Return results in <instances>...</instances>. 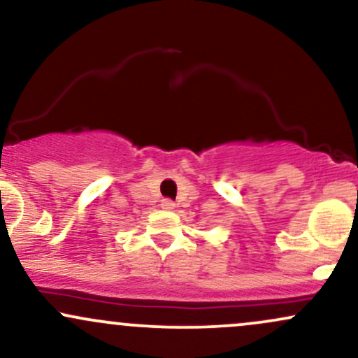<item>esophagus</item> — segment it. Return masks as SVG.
I'll return each instance as SVG.
<instances>
[{
	"label": "esophagus",
	"mask_w": 358,
	"mask_h": 358,
	"mask_svg": "<svg viewBox=\"0 0 358 358\" xmlns=\"http://www.w3.org/2000/svg\"><path fill=\"white\" fill-rule=\"evenodd\" d=\"M161 209L173 210V209H175V202H173L171 199H163V200H161Z\"/></svg>",
	"instance_id": "1"
}]
</instances>
